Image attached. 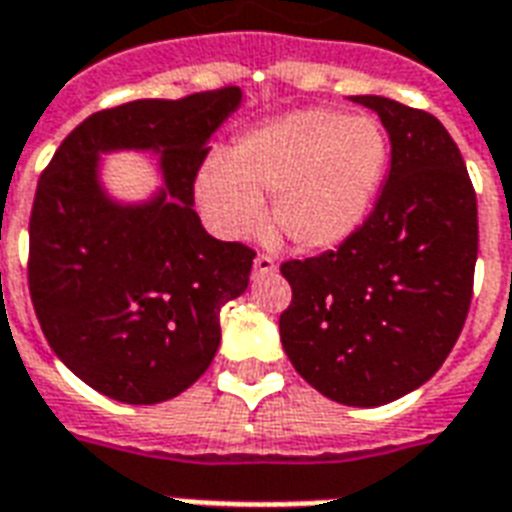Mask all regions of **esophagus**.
<instances>
[{
	"instance_id": "obj_1",
	"label": "esophagus",
	"mask_w": 512,
	"mask_h": 512,
	"mask_svg": "<svg viewBox=\"0 0 512 512\" xmlns=\"http://www.w3.org/2000/svg\"><path fill=\"white\" fill-rule=\"evenodd\" d=\"M278 272V264H275V259L272 256H256L253 259V278H264V275H275Z\"/></svg>"
}]
</instances>
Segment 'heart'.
Segmentation results:
<instances>
[{"label":"heart","mask_w":512,"mask_h":512,"mask_svg":"<svg viewBox=\"0 0 512 512\" xmlns=\"http://www.w3.org/2000/svg\"><path fill=\"white\" fill-rule=\"evenodd\" d=\"M386 156V134L370 115L302 107L253 126L224 156L205 161L197 202L218 232L248 237L270 197L280 237L302 251H324L367 218Z\"/></svg>","instance_id":"b5f03b06"}]
</instances>
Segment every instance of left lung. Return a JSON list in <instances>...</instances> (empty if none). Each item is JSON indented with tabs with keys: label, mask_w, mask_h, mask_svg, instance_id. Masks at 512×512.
Instances as JSON below:
<instances>
[{
	"label": "left lung",
	"mask_w": 512,
	"mask_h": 512,
	"mask_svg": "<svg viewBox=\"0 0 512 512\" xmlns=\"http://www.w3.org/2000/svg\"><path fill=\"white\" fill-rule=\"evenodd\" d=\"M351 99L388 132L386 186L337 251L280 267L294 294L280 343L324 397L378 407L424 386L459 340L478 261V202L434 115L386 96Z\"/></svg>",
	"instance_id": "1"
}]
</instances>
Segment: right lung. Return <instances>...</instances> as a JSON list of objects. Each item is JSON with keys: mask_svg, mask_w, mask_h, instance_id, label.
Segmentation results:
<instances>
[{"mask_svg": "<svg viewBox=\"0 0 512 512\" xmlns=\"http://www.w3.org/2000/svg\"><path fill=\"white\" fill-rule=\"evenodd\" d=\"M240 88L99 110L42 172L29 221V291L53 353L99 394L156 405L183 394L221 345L218 313L251 280L242 242L205 232L194 178ZM153 152L165 183L148 200L106 191L101 156Z\"/></svg>", "mask_w": 512, "mask_h": 512, "instance_id": "obj_1", "label": "right lung"}]
</instances>
